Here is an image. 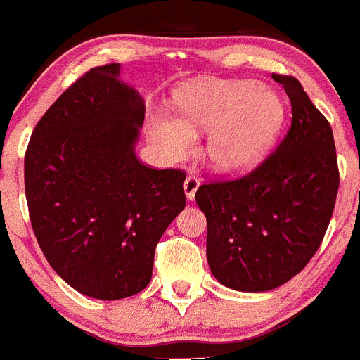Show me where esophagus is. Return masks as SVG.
Here are the masks:
<instances>
[{"mask_svg": "<svg viewBox=\"0 0 360 360\" xmlns=\"http://www.w3.org/2000/svg\"><path fill=\"white\" fill-rule=\"evenodd\" d=\"M183 188H184V195H186V198L189 201H193L196 196V191H198L200 188V179L195 176H188L186 181H184Z\"/></svg>", "mask_w": 360, "mask_h": 360, "instance_id": "34e87169", "label": "esophagus"}]
</instances>
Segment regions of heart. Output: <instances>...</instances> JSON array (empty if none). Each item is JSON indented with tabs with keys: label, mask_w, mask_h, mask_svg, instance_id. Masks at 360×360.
<instances>
[{
	"label": "heart",
	"mask_w": 360,
	"mask_h": 360,
	"mask_svg": "<svg viewBox=\"0 0 360 360\" xmlns=\"http://www.w3.org/2000/svg\"><path fill=\"white\" fill-rule=\"evenodd\" d=\"M177 121L157 117L148 136L164 160L191 159L198 135L208 133L207 155L222 174L255 169L274 148L285 121V104L274 89L252 80H193L174 94Z\"/></svg>",
	"instance_id": "b5f03b06"
}]
</instances>
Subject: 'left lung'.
<instances>
[{"instance_id":"8db88e82","label":"left lung","mask_w":360,"mask_h":360,"mask_svg":"<svg viewBox=\"0 0 360 360\" xmlns=\"http://www.w3.org/2000/svg\"><path fill=\"white\" fill-rule=\"evenodd\" d=\"M290 98V129L248 176L203 184L196 203L207 217V259L220 283L266 292L309 263L325 236L338 191L330 122L295 78L271 75Z\"/></svg>"}]
</instances>
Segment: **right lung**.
<instances>
[{"label":"right lung","mask_w":360,"mask_h":360,"mask_svg":"<svg viewBox=\"0 0 360 360\" xmlns=\"http://www.w3.org/2000/svg\"><path fill=\"white\" fill-rule=\"evenodd\" d=\"M143 120V98L121 80V65L97 66L46 110L27 147L35 238L53 270L89 297L143 290L157 243L186 207V176L136 157Z\"/></svg>","instance_id":"right-lung-1"}]
</instances>
